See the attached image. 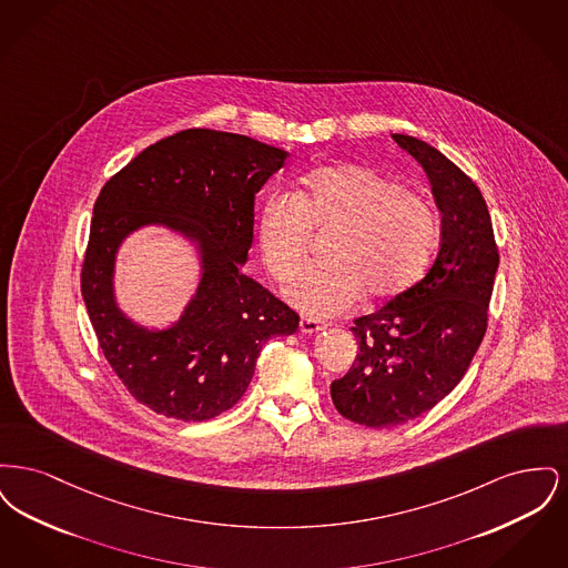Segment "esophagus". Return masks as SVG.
I'll list each match as a JSON object with an SVG mask.
<instances>
[{
    "instance_id": "1",
    "label": "esophagus",
    "mask_w": 568,
    "mask_h": 568,
    "mask_svg": "<svg viewBox=\"0 0 568 568\" xmlns=\"http://www.w3.org/2000/svg\"><path fill=\"white\" fill-rule=\"evenodd\" d=\"M325 325L322 322H317V320H313V317H302L300 320V332L302 334H315V332H322Z\"/></svg>"
}]
</instances>
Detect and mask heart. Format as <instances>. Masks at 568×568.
Wrapping results in <instances>:
<instances>
[{"label":"heart","instance_id":"b5f03b06","mask_svg":"<svg viewBox=\"0 0 568 568\" xmlns=\"http://www.w3.org/2000/svg\"><path fill=\"white\" fill-rule=\"evenodd\" d=\"M325 234V262L285 290L287 300L313 317L338 315L362 294L368 300L405 294L433 260L436 219L419 193L368 165H327L296 195L276 193L262 209L260 244L272 278H294L313 236Z\"/></svg>","mask_w":568,"mask_h":568}]
</instances>
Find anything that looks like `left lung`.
I'll return each mask as SVG.
<instances>
[{
  "mask_svg": "<svg viewBox=\"0 0 568 568\" xmlns=\"http://www.w3.org/2000/svg\"><path fill=\"white\" fill-rule=\"evenodd\" d=\"M433 185L440 246L433 266L377 313L357 317V355L332 381L336 410L359 426L392 428L440 403L468 371L487 327L498 246L479 187L428 142L392 134Z\"/></svg>",
  "mask_w": 568,
  "mask_h": 568,
  "instance_id": "8db88e82",
  "label": "left lung"
}]
</instances>
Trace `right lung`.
I'll return each instance as SVG.
<instances>
[{"instance_id": "right-lung-1", "label": "right lung", "mask_w": 568, "mask_h": 568, "mask_svg": "<svg viewBox=\"0 0 568 568\" xmlns=\"http://www.w3.org/2000/svg\"><path fill=\"white\" fill-rule=\"evenodd\" d=\"M287 155L248 135L195 128L146 146L100 191L82 300L112 371L151 410L213 419L243 398L266 341L296 332V311L243 272L255 193ZM144 224L183 233L201 253L199 290L165 331L134 325L113 300L115 251Z\"/></svg>"}]
</instances>
